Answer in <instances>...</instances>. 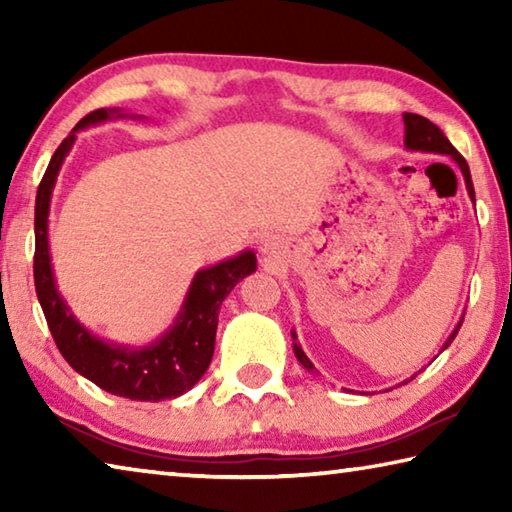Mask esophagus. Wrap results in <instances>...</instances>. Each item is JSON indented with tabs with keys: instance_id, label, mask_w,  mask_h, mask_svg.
<instances>
[{
	"instance_id": "34e87169",
	"label": "esophagus",
	"mask_w": 512,
	"mask_h": 512,
	"mask_svg": "<svg viewBox=\"0 0 512 512\" xmlns=\"http://www.w3.org/2000/svg\"><path fill=\"white\" fill-rule=\"evenodd\" d=\"M262 253H264L266 257H275V253H277V246H275V241H266L264 248H262Z\"/></svg>"
}]
</instances>
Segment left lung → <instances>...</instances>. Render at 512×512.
Here are the masks:
<instances>
[{
    "label": "left lung",
    "instance_id": "left-lung-1",
    "mask_svg": "<svg viewBox=\"0 0 512 512\" xmlns=\"http://www.w3.org/2000/svg\"><path fill=\"white\" fill-rule=\"evenodd\" d=\"M404 149L406 151H420V153H433V155H447V158H452L456 162V167L461 169V173H463L467 196H470V201L474 203V185H472L470 167H467L465 158L454 149L452 142H449L447 137L443 135V131H440L436 124H431L427 117L413 115V112H404ZM461 323H463V318L458 320V325L454 327V332L447 336V341L443 343V348H440V352L449 348V343L454 341V336L458 334V329H461ZM291 339H293V352H296V359L302 363V368H307L309 372H316L314 363L309 361L305 350L300 348L298 334L293 332V329H291ZM411 379H406V381H411ZM406 381H402V384H406Z\"/></svg>",
    "mask_w": 512,
    "mask_h": 512
}]
</instances>
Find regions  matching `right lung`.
Listing matches in <instances>:
<instances>
[{"instance_id":"1","label":"right lung","mask_w":512,"mask_h":512,"mask_svg":"<svg viewBox=\"0 0 512 512\" xmlns=\"http://www.w3.org/2000/svg\"><path fill=\"white\" fill-rule=\"evenodd\" d=\"M110 119L144 117L126 112L124 108H101L90 112L51 155L49 167L42 176L36 196V259H33L36 293L60 354L79 375L90 379L103 391L128 397V400H173V397L192 391L198 379L205 375V370L210 368L221 302L237 287L239 280L257 271V257L255 250L248 248L219 264L198 268L176 318L151 343H117L103 339L85 327L72 314V307L67 305L63 293L58 291L49 250V207L60 167L72 151L76 133Z\"/></svg>"}]
</instances>
